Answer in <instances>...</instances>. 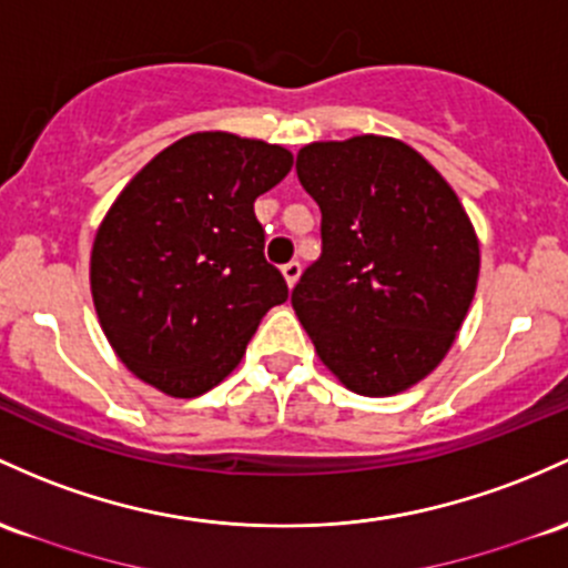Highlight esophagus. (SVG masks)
Here are the masks:
<instances>
[{"label":"esophagus","instance_id":"obj_1","mask_svg":"<svg viewBox=\"0 0 568 568\" xmlns=\"http://www.w3.org/2000/svg\"><path fill=\"white\" fill-rule=\"evenodd\" d=\"M298 274H302V264H298V261H288V264L283 266V277H285V283L291 285V288L296 285Z\"/></svg>","mask_w":568,"mask_h":568}]
</instances>
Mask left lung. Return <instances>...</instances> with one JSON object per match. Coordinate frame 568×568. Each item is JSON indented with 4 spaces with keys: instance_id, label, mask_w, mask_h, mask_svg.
<instances>
[{
    "instance_id": "left-lung-1",
    "label": "left lung",
    "mask_w": 568,
    "mask_h": 568,
    "mask_svg": "<svg viewBox=\"0 0 568 568\" xmlns=\"http://www.w3.org/2000/svg\"><path fill=\"white\" fill-rule=\"evenodd\" d=\"M323 251L294 304L323 364L361 396L420 383L475 298L479 242L447 180L404 142L353 136L296 155Z\"/></svg>"
}]
</instances>
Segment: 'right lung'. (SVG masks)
<instances>
[{
    "mask_svg": "<svg viewBox=\"0 0 568 568\" xmlns=\"http://www.w3.org/2000/svg\"><path fill=\"white\" fill-rule=\"evenodd\" d=\"M294 166L285 148L199 132L134 174L99 226L91 294L118 358L174 398L215 388L274 304L288 298L264 258L253 202Z\"/></svg>",
    "mask_w": 568,
    "mask_h": 568,
    "instance_id": "1",
    "label": "right lung"
}]
</instances>
